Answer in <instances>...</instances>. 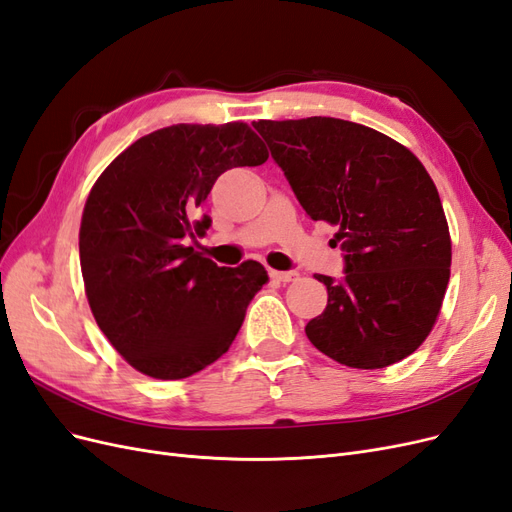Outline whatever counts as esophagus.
Segmentation results:
<instances>
[{"mask_svg": "<svg viewBox=\"0 0 512 512\" xmlns=\"http://www.w3.org/2000/svg\"><path fill=\"white\" fill-rule=\"evenodd\" d=\"M275 282H292V280H297L299 277V273L297 271H271L269 273Z\"/></svg>", "mask_w": 512, "mask_h": 512, "instance_id": "1", "label": "esophagus"}]
</instances>
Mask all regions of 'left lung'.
I'll return each mask as SVG.
<instances>
[{"mask_svg":"<svg viewBox=\"0 0 512 512\" xmlns=\"http://www.w3.org/2000/svg\"><path fill=\"white\" fill-rule=\"evenodd\" d=\"M312 220L339 226L344 277L305 333L356 369L406 359L436 322L451 277V235L436 185L412 151L354 121H254Z\"/></svg>","mask_w":512,"mask_h":512,"instance_id":"obj_1","label":"left lung"}]
</instances>
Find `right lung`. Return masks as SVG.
<instances>
[{"instance_id": "obj_1", "label": "right lung", "mask_w": 512, "mask_h": 512, "mask_svg": "<svg viewBox=\"0 0 512 512\" xmlns=\"http://www.w3.org/2000/svg\"><path fill=\"white\" fill-rule=\"evenodd\" d=\"M267 158L247 123H177L138 138L91 188L79 232L87 301L108 342L141 374L188 378L237 337L269 280L265 267H218L188 241L211 226L200 207L215 179Z\"/></svg>"}]
</instances>
